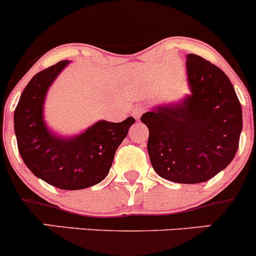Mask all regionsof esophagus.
Returning <instances> with one entry per match:
<instances>
[{"label":"esophagus","instance_id":"1","mask_svg":"<svg viewBox=\"0 0 256 256\" xmlns=\"http://www.w3.org/2000/svg\"><path fill=\"white\" fill-rule=\"evenodd\" d=\"M144 112V106H142V105H136V106L132 109V115L135 116L136 118H140V116L142 115Z\"/></svg>","mask_w":256,"mask_h":256}]
</instances>
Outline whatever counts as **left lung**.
I'll return each instance as SVG.
<instances>
[{"label":"left lung","mask_w":256,"mask_h":256,"mask_svg":"<svg viewBox=\"0 0 256 256\" xmlns=\"http://www.w3.org/2000/svg\"><path fill=\"white\" fill-rule=\"evenodd\" d=\"M190 95L182 104L144 112L147 151L158 176L176 183H200L226 168L236 156L242 128V105L222 69L187 56Z\"/></svg>","instance_id":"8db88e82"}]
</instances>
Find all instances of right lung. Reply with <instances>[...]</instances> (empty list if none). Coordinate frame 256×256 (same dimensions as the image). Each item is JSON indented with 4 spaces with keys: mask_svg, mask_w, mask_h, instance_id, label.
<instances>
[{
    "mask_svg": "<svg viewBox=\"0 0 256 256\" xmlns=\"http://www.w3.org/2000/svg\"><path fill=\"white\" fill-rule=\"evenodd\" d=\"M66 60L36 74L23 90L14 110V132L20 157L34 176L60 190L92 187L108 176L114 156L135 122L99 121L76 138L54 136L43 120L48 88Z\"/></svg>",
    "mask_w": 256,
    "mask_h": 256,
    "instance_id": "add662e5",
    "label": "right lung"
}]
</instances>
